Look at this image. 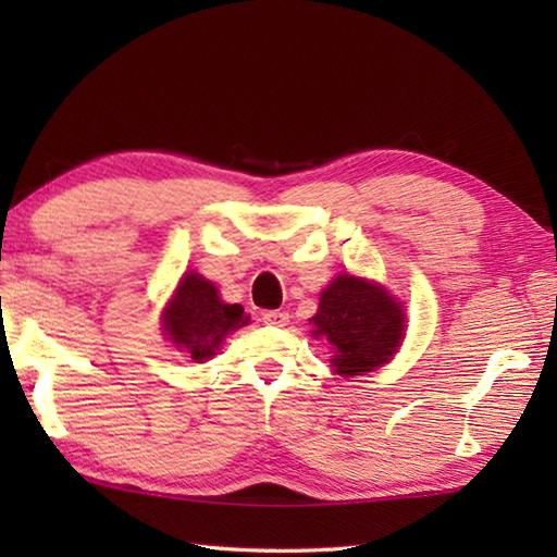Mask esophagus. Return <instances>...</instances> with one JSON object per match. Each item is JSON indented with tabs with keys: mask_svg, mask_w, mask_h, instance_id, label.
Here are the masks:
<instances>
[{
	"mask_svg": "<svg viewBox=\"0 0 557 557\" xmlns=\"http://www.w3.org/2000/svg\"><path fill=\"white\" fill-rule=\"evenodd\" d=\"M263 323L272 325V327H285V325H289V313L287 311H265Z\"/></svg>",
	"mask_w": 557,
	"mask_h": 557,
	"instance_id": "obj_1",
	"label": "esophagus"
}]
</instances>
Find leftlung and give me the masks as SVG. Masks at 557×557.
<instances>
[{
  "label": "left lung",
  "instance_id": "obj_1",
  "mask_svg": "<svg viewBox=\"0 0 557 557\" xmlns=\"http://www.w3.org/2000/svg\"><path fill=\"white\" fill-rule=\"evenodd\" d=\"M313 335L325 337L330 363L345 377L369 373L397 351L405 333V309L387 292L361 277L339 275L330 285L318 313Z\"/></svg>",
  "mask_w": 557,
  "mask_h": 557
}]
</instances>
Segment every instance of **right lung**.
I'll return each instance as SVG.
<instances>
[{"instance_id": "1", "label": "right lung", "mask_w": 557, "mask_h": 557, "mask_svg": "<svg viewBox=\"0 0 557 557\" xmlns=\"http://www.w3.org/2000/svg\"><path fill=\"white\" fill-rule=\"evenodd\" d=\"M248 323L239 304H222L218 289L196 272H186L164 313V333L176 347L203 361L218 351L232 330Z\"/></svg>"}]
</instances>
